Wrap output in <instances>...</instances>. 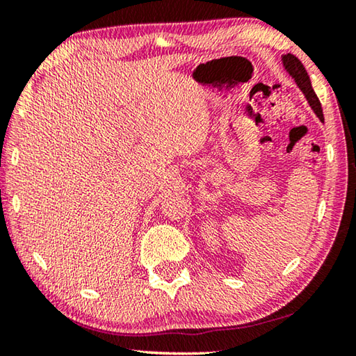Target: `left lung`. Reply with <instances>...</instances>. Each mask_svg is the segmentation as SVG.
<instances>
[{
	"label": "left lung",
	"mask_w": 356,
	"mask_h": 356,
	"mask_svg": "<svg viewBox=\"0 0 356 356\" xmlns=\"http://www.w3.org/2000/svg\"><path fill=\"white\" fill-rule=\"evenodd\" d=\"M281 63H282V67H284L286 74L292 78L297 84L298 89L301 92H303L305 99L308 100V104L311 106V110L314 111L316 116L318 118L321 122H323V111H322V105L321 102H318L317 95L314 92V89H312V84L309 80V75L306 69L303 67V64L300 63V59L297 56L291 55V53H287V55H282L281 56Z\"/></svg>",
	"instance_id": "1"
}]
</instances>
